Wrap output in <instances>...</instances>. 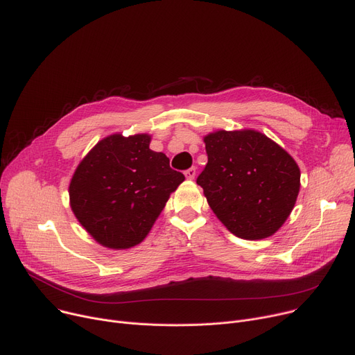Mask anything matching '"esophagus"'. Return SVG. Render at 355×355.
<instances>
[{"mask_svg":"<svg viewBox=\"0 0 355 355\" xmlns=\"http://www.w3.org/2000/svg\"><path fill=\"white\" fill-rule=\"evenodd\" d=\"M184 176H186V179L193 180V179H195V176H196V169H195V168H191V169L184 171Z\"/></svg>","mask_w":355,"mask_h":355,"instance_id":"esophagus-1","label":"esophagus"}]
</instances>
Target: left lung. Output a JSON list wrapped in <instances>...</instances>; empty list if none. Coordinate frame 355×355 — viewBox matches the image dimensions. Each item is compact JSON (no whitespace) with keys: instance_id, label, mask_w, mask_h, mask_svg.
Masks as SVG:
<instances>
[{"instance_id":"obj_1","label":"left lung","mask_w":355,"mask_h":355,"mask_svg":"<svg viewBox=\"0 0 355 355\" xmlns=\"http://www.w3.org/2000/svg\"><path fill=\"white\" fill-rule=\"evenodd\" d=\"M207 164L196 183L235 236H272L293 212L301 186L297 162L258 130H216L203 137Z\"/></svg>"}]
</instances>
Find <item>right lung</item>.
Instances as JSON below:
<instances>
[{"mask_svg":"<svg viewBox=\"0 0 355 355\" xmlns=\"http://www.w3.org/2000/svg\"><path fill=\"white\" fill-rule=\"evenodd\" d=\"M150 140L148 133L104 137L83 157L71 178V211L103 246L139 245L184 180L171 168L169 157L149 148Z\"/></svg>","mask_w":355,"mask_h":355,"instance_id":"1","label":"right lung"}]
</instances>
